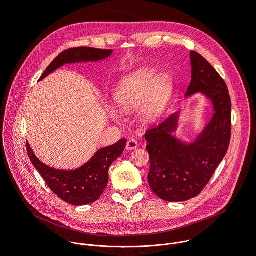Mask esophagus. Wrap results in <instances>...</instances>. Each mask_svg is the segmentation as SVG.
Returning a JSON list of instances; mask_svg holds the SVG:
<instances>
[{
  "mask_svg": "<svg viewBox=\"0 0 256 256\" xmlns=\"http://www.w3.org/2000/svg\"><path fill=\"white\" fill-rule=\"evenodd\" d=\"M138 142L136 140L130 138V140L126 142V149H128V151H132V150H136V149L138 148Z\"/></svg>",
  "mask_w": 256,
  "mask_h": 256,
  "instance_id": "34e87169",
  "label": "esophagus"
}]
</instances>
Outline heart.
<instances>
[{
  "label": "heart",
  "mask_w": 256,
  "mask_h": 256,
  "mask_svg": "<svg viewBox=\"0 0 256 256\" xmlns=\"http://www.w3.org/2000/svg\"><path fill=\"white\" fill-rule=\"evenodd\" d=\"M174 90L173 78L152 66H142L126 75L116 85L114 99L124 112L138 109L140 124L151 126L157 122L170 102ZM109 116L116 118V112L109 109Z\"/></svg>",
  "instance_id": "1"
}]
</instances>
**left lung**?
I'll return each instance as SVG.
<instances>
[{
	"mask_svg": "<svg viewBox=\"0 0 256 256\" xmlns=\"http://www.w3.org/2000/svg\"><path fill=\"white\" fill-rule=\"evenodd\" d=\"M190 64L192 81L186 98L204 95L212 108L210 120L190 142L174 134L179 126V112L144 134L150 155L149 184L166 202H186L200 194L230 144L231 100L227 85L200 54L190 52Z\"/></svg>",
	"mask_w": 256,
	"mask_h": 256,
	"instance_id": "8db88e82",
	"label": "left lung"
}]
</instances>
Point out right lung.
<instances>
[{
  "label": "right lung",
  "mask_w": 256,
  "mask_h": 256,
  "mask_svg": "<svg viewBox=\"0 0 256 256\" xmlns=\"http://www.w3.org/2000/svg\"><path fill=\"white\" fill-rule=\"evenodd\" d=\"M112 50L74 48L60 54L46 68L40 81L64 64L95 62L112 54ZM126 140L99 149L93 157L75 170H60L44 164L33 153L27 142V153L33 166L40 172L48 188L62 200L72 206H85L96 202L103 194L108 182V169L122 156Z\"/></svg>",
  "instance_id": "right-lung-1"
}]
</instances>
